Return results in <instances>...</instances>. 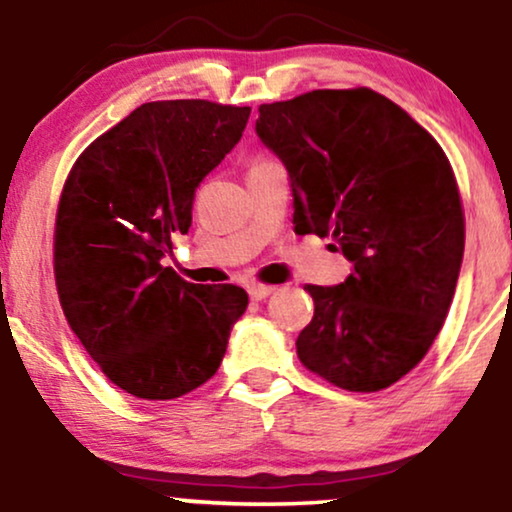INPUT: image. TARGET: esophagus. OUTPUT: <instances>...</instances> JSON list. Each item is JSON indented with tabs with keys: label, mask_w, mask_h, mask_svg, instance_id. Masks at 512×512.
I'll return each instance as SVG.
<instances>
[{
	"label": "esophagus",
	"mask_w": 512,
	"mask_h": 512,
	"mask_svg": "<svg viewBox=\"0 0 512 512\" xmlns=\"http://www.w3.org/2000/svg\"><path fill=\"white\" fill-rule=\"evenodd\" d=\"M272 291H274V286H267V284H252V286H248V293H250L252 301H264V298H267V296H272Z\"/></svg>",
	"instance_id": "esophagus-1"
}]
</instances>
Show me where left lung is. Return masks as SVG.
Instances as JSON below:
<instances>
[{
	"label": "left lung",
	"mask_w": 512,
	"mask_h": 512,
	"mask_svg": "<svg viewBox=\"0 0 512 512\" xmlns=\"http://www.w3.org/2000/svg\"><path fill=\"white\" fill-rule=\"evenodd\" d=\"M260 142L289 170L298 236L315 233L354 264L315 303L296 351L349 392L409 373L438 337L455 296L464 214L440 144L370 88L310 91L260 105Z\"/></svg>",
	"instance_id": "1"
}]
</instances>
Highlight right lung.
<instances>
[{"instance_id":"right-lung-1","label":"right lung","mask_w":512,"mask_h":512,"mask_svg":"<svg viewBox=\"0 0 512 512\" xmlns=\"http://www.w3.org/2000/svg\"><path fill=\"white\" fill-rule=\"evenodd\" d=\"M250 108L156 101L76 158L57 207L55 281L88 356L139 399H175L221 366L248 308L240 286L190 284L161 260L195 190L243 137Z\"/></svg>"}]
</instances>
